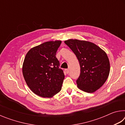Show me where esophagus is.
I'll return each instance as SVG.
<instances>
[{
    "label": "esophagus",
    "mask_w": 125,
    "mask_h": 125,
    "mask_svg": "<svg viewBox=\"0 0 125 125\" xmlns=\"http://www.w3.org/2000/svg\"><path fill=\"white\" fill-rule=\"evenodd\" d=\"M65 72H66L67 74L69 73V69H65Z\"/></svg>",
    "instance_id": "obj_1"
}]
</instances>
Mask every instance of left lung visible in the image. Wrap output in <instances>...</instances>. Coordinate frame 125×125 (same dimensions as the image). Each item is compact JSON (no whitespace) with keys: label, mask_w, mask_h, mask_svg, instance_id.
Masks as SVG:
<instances>
[{"label":"left lung","mask_w":125,"mask_h":125,"mask_svg":"<svg viewBox=\"0 0 125 125\" xmlns=\"http://www.w3.org/2000/svg\"><path fill=\"white\" fill-rule=\"evenodd\" d=\"M64 43L79 61L80 73L76 80L78 87L87 93L95 92L109 77L110 62L106 53L90 42L70 39Z\"/></svg>","instance_id":"left-lung-1"}]
</instances>
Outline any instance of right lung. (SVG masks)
Here are the masks:
<instances>
[{
  "instance_id": "add662e5",
  "label": "right lung",
  "mask_w": 125,
  "mask_h": 125,
  "mask_svg": "<svg viewBox=\"0 0 125 125\" xmlns=\"http://www.w3.org/2000/svg\"><path fill=\"white\" fill-rule=\"evenodd\" d=\"M61 41L46 42L25 56L22 73L30 89L37 95L50 98L60 92L64 74L56 54Z\"/></svg>"
}]
</instances>
